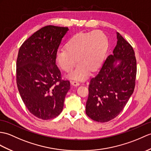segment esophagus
<instances>
[{"label": "esophagus", "instance_id": "esophagus-1", "mask_svg": "<svg viewBox=\"0 0 151 151\" xmlns=\"http://www.w3.org/2000/svg\"><path fill=\"white\" fill-rule=\"evenodd\" d=\"M71 83L74 86H78L80 85V83L78 82H76V81H71Z\"/></svg>", "mask_w": 151, "mask_h": 151}]
</instances>
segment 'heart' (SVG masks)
<instances>
[{
	"label": "heart",
	"mask_w": 151,
	"mask_h": 151,
	"mask_svg": "<svg viewBox=\"0 0 151 151\" xmlns=\"http://www.w3.org/2000/svg\"><path fill=\"white\" fill-rule=\"evenodd\" d=\"M108 48L107 38L100 31L80 33L70 38L65 44V50L57 52V61L64 71H71L79 62L74 71L68 76L70 79L83 80L90 71L99 69L104 60Z\"/></svg>",
	"instance_id": "1"
}]
</instances>
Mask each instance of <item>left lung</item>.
Here are the masks:
<instances>
[{
	"instance_id": "1",
	"label": "left lung",
	"mask_w": 151,
	"mask_h": 151,
	"mask_svg": "<svg viewBox=\"0 0 151 151\" xmlns=\"http://www.w3.org/2000/svg\"><path fill=\"white\" fill-rule=\"evenodd\" d=\"M116 37L113 54L89 85L86 113L96 122H107L116 117L134 89L137 69L134 50L118 32Z\"/></svg>"
}]
</instances>
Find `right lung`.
<instances>
[{"mask_svg": "<svg viewBox=\"0 0 151 151\" xmlns=\"http://www.w3.org/2000/svg\"><path fill=\"white\" fill-rule=\"evenodd\" d=\"M68 27L46 26L21 45L17 60V84L30 113L42 120L57 117L62 111L69 80H62L56 56Z\"/></svg>", "mask_w": 151, "mask_h": 151, "instance_id": "1", "label": "right lung"}]
</instances>
